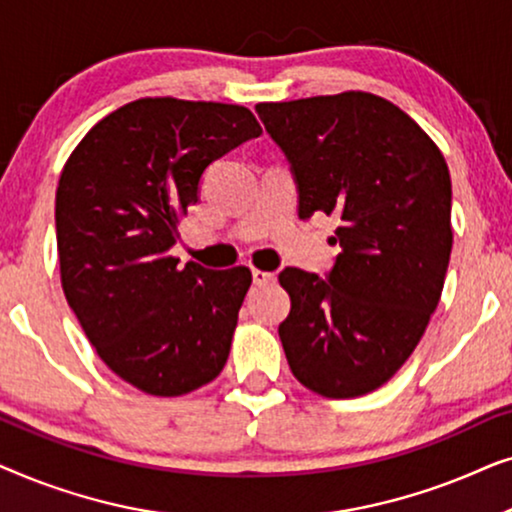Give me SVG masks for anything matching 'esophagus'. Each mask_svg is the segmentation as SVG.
Returning a JSON list of instances; mask_svg holds the SVG:
<instances>
[{
  "label": "esophagus",
  "mask_w": 512,
  "mask_h": 512,
  "mask_svg": "<svg viewBox=\"0 0 512 512\" xmlns=\"http://www.w3.org/2000/svg\"><path fill=\"white\" fill-rule=\"evenodd\" d=\"M251 277H254V284H258V286L272 284V282H275V279H277L275 272H268V270H261V268L251 270Z\"/></svg>",
  "instance_id": "esophagus-1"
}]
</instances>
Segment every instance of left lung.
<instances>
[{
	"instance_id": "8db88e82",
	"label": "left lung",
	"mask_w": 512,
	"mask_h": 512,
	"mask_svg": "<svg viewBox=\"0 0 512 512\" xmlns=\"http://www.w3.org/2000/svg\"><path fill=\"white\" fill-rule=\"evenodd\" d=\"M289 158L298 216H340L328 279L286 268L279 324L296 380L326 398L380 389L436 312L452 251V181L436 142L380 95L256 104Z\"/></svg>"
}]
</instances>
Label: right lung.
<instances>
[{"instance_id":"1","label":"right lung","mask_w":512,"mask_h":512,"mask_svg":"<svg viewBox=\"0 0 512 512\" xmlns=\"http://www.w3.org/2000/svg\"><path fill=\"white\" fill-rule=\"evenodd\" d=\"M261 132L240 104L142 97L93 125L62 167V291L97 356L144 394H191L226 366L251 272L179 268L170 247L205 167Z\"/></svg>"}]
</instances>
